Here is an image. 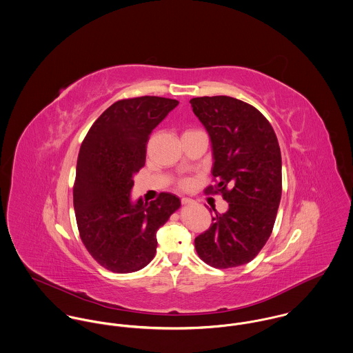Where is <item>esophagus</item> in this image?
Masks as SVG:
<instances>
[{
  "label": "esophagus",
  "instance_id": "34e87169",
  "mask_svg": "<svg viewBox=\"0 0 353 353\" xmlns=\"http://www.w3.org/2000/svg\"><path fill=\"white\" fill-rule=\"evenodd\" d=\"M181 203H183V204H192L194 200L190 199V197H181Z\"/></svg>",
  "mask_w": 353,
  "mask_h": 353
}]
</instances>
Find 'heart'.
<instances>
[{"label":"heart","instance_id":"b5f03b06","mask_svg":"<svg viewBox=\"0 0 353 353\" xmlns=\"http://www.w3.org/2000/svg\"><path fill=\"white\" fill-rule=\"evenodd\" d=\"M191 184H192V181L190 179H184V180L180 181V187L181 188H188Z\"/></svg>","mask_w":353,"mask_h":353}]
</instances>
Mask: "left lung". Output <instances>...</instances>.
Instances as JSON below:
<instances>
[{"mask_svg": "<svg viewBox=\"0 0 353 353\" xmlns=\"http://www.w3.org/2000/svg\"><path fill=\"white\" fill-rule=\"evenodd\" d=\"M192 111L205 127L216 185L229 203L204 233L195 238L199 257L219 270L250 263L274 229L281 197V154L274 128L253 105L229 96L191 99Z\"/></svg>", "mask_w": 353, "mask_h": 353, "instance_id": "8db88e82", "label": "left lung"}]
</instances>
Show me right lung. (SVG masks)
Here are the masks:
<instances>
[{"instance_id": "1", "label": "right lung", "mask_w": 353, "mask_h": 353, "mask_svg": "<svg viewBox=\"0 0 353 353\" xmlns=\"http://www.w3.org/2000/svg\"><path fill=\"white\" fill-rule=\"evenodd\" d=\"M177 104L157 96L119 100L92 124L79 148L73 187L79 236L90 256L115 274L139 271L153 260L158 229L180 207V199L168 192L150 203H132L130 195L152 131Z\"/></svg>"}]
</instances>
